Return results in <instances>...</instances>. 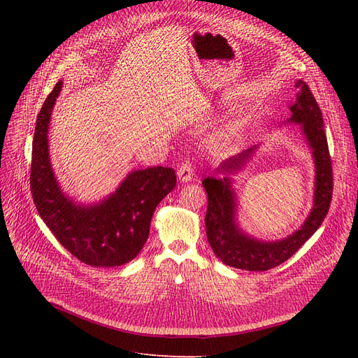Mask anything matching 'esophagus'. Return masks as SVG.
<instances>
[{
	"mask_svg": "<svg viewBox=\"0 0 358 358\" xmlns=\"http://www.w3.org/2000/svg\"><path fill=\"white\" fill-rule=\"evenodd\" d=\"M194 176V168L192 165L190 161H185L180 165L178 168V178L182 181V182H189Z\"/></svg>",
	"mask_w": 358,
	"mask_h": 358,
	"instance_id": "1",
	"label": "esophagus"
}]
</instances>
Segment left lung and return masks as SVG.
<instances>
[{"mask_svg": "<svg viewBox=\"0 0 358 358\" xmlns=\"http://www.w3.org/2000/svg\"><path fill=\"white\" fill-rule=\"evenodd\" d=\"M296 87L299 91L294 104L290 106V122L302 126L315 158L316 185L313 209L303 227L293 235L275 242H261L242 234L235 224V197L229 180H220L215 176L206 177L201 181L206 193H208V210H206L204 217L206 234H208L215 255L227 266L248 271H267L280 266L281 262L287 261L296 251H299V248L321 227L328 215L332 200L334 176L327 134L324 130L322 111L306 83L299 80ZM255 146L229 158L220 165L217 173L236 171L252 155Z\"/></svg>", "mask_w": 358, "mask_h": 358, "instance_id": "8db88e82", "label": "left lung"}]
</instances>
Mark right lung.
Here are the masks:
<instances>
[{"label": "right lung", "instance_id": "add662e5", "mask_svg": "<svg viewBox=\"0 0 358 358\" xmlns=\"http://www.w3.org/2000/svg\"><path fill=\"white\" fill-rule=\"evenodd\" d=\"M61 88L62 81H58L36 120L30 168V190L36 209L61 245L84 264H126L143 248L154 210L176 187V173L168 166L138 169L101 203L91 208L75 206L55 180L48 150L50 113Z\"/></svg>", "mask_w": 358, "mask_h": 358}]
</instances>
